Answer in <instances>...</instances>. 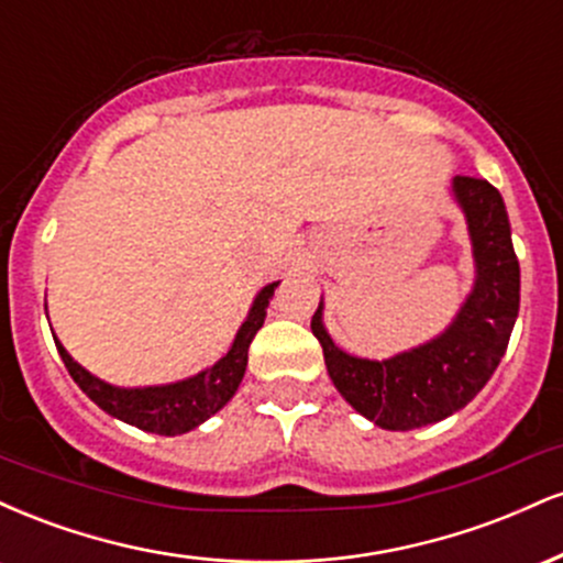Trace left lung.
<instances>
[{"mask_svg":"<svg viewBox=\"0 0 563 563\" xmlns=\"http://www.w3.org/2000/svg\"><path fill=\"white\" fill-rule=\"evenodd\" d=\"M452 192L466 214L476 283L448 331L378 363L333 344L322 325V299L312 318L333 386L380 429H421L466 407L493 378L519 318L521 275L503 196L471 174H457Z\"/></svg>","mask_w":563,"mask_h":563,"instance_id":"obj_1","label":"left lung"}]
</instances>
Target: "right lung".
<instances>
[{"instance_id": "1", "label": "right lung", "mask_w": 563, "mask_h": 563, "mask_svg": "<svg viewBox=\"0 0 563 563\" xmlns=\"http://www.w3.org/2000/svg\"><path fill=\"white\" fill-rule=\"evenodd\" d=\"M275 288L277 283H269V286H264L256 294L249 318H245L235 341L228 349V354L219 363L200 371L198 376L177 380V384L142 386V389H124V386L106 384V380L84 371L57 339L55 346L68 367L70 378L108 416L119 418V421L129 426H137L142 431H151V434L177 437L185 434V431H192L203 421H209L214 412H219L230 402L232 394L238 391L245 365H249V346L254 341L256 331L264 325Z\"/></svg>"}]
</instances>
